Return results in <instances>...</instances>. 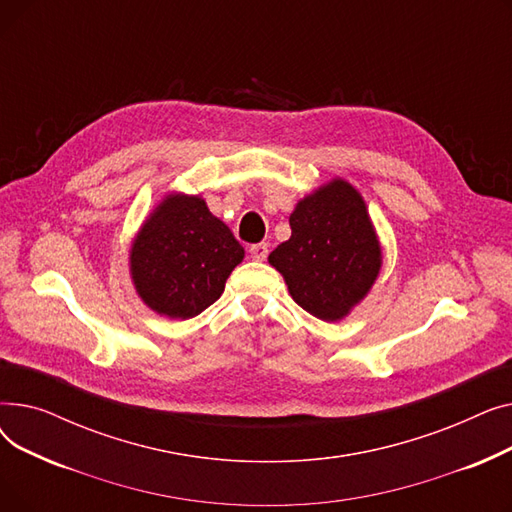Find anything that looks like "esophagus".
Masks as SVG:
<instances>
[{"label":"esophagus","instance_id":"obj_1","mask_svg":"<svg viewBox=\"0 0 512 512\" xmlns=\"http://www.w3.org/2000/svg\"><path fill=\"white\" fill-rule=\"evenodd\" d=\"M249 251H251V257H253L255 261H265V259H267V253H270V247H267L265 242H257V245H253Z\"/></svg>","mask_w":512,"mask_h":512}]
</instances>
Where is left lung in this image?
Wrapping results in <instances>:
<instances>
[{"label":"left lung","mask_w":512,"mask_h":512,"mask_svg":"<svg viewBox=\"0 0 512 512\" xmlns=\"http://www.w3.org/2000/svg\"><path fill=\"white\" fill-rule=\"evenodd\" d=\"M290 230L267 261L307 313L321 321L344 319L382 270V245L361 193L344 178H332L297 203Z\"/></svg>","instance_id":"1"}]
</instances>
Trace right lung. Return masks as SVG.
Segmentation results:
<instances>
[{
  "instance_id": "obj_1",
  "label": "right lung",
  "mask_w": 512,
  "mask_h": 512,
  "mask_svg": "<svg viewBox=\"0 0 512 512\" xmlns=\"http://www.w3.org/2000/svg\"><path fill=\"white\" fill-rule=\"evenodd\" d=\"M245 257L230 228L199 195L170 193L130 247V278L141 301L170 319H191L222 297Z\"/></svg>"
}]
</instances>
